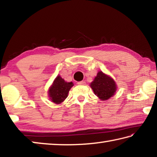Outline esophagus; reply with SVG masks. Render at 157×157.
<instances>
[{
	"label": "esophagus",
	"instance_id": "1",
	"mask_svg": "<svg viewBox=\"0 0 157 157\" xmlns=\"http://www.w3.org/2000/svg\"><path fill=\"white\" fill-rule=\"evenodd\" d=\"M78 84H79V85H85V84H86V82H85L84 81L78 82Z\"/></svg>",
	"mask_w": 157,
	"mask_h": 157
}]
</instances>
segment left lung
I'll list each match as a JSON object with an SVG mask.
<instances>
[{"instance_id":"8db88e82","label":"left lung","mask_w":157,"mask_h":157,"mask_svg":"<svg viewBox=\"0 0 157 157\" xmlns=\"http://www.w3.org/2000/svg\"><path fill=\"white\" fill-rule=\"evenodd\" d=\"M90 86L94 91L95 95L101 100L109 99L116 94L117 85L114 79L102 72L99 71L95 77Z\"/></svg>"}]
</instances>
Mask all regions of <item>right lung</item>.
I'll return each mask as SVG.
<instances>
[{
  "label": "right lung",
  "instance_id": "1",
  "mask_svg": "<svg viewBox=\"0 0 157 157\" xmlns=\"http://www.w3.org/2000/svg\"><path fill=\"white\" fill-rule=\"evenodd\" d=\"M74 84L72 82H67L59 75L54 79L48 89V97L52 102L59 105L68 97V92Z\"/></svg>",
  "mask_w": 157,
  "mask_h": 157
}]
</instances>
